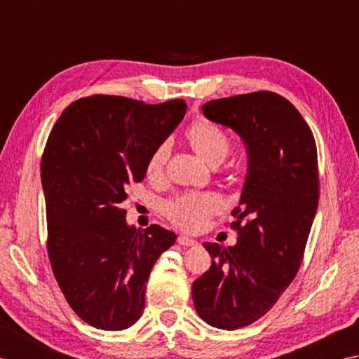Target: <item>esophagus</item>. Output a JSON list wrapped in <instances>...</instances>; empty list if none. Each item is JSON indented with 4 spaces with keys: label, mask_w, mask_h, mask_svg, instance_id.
Instances as JSON below:
<instances>
[{
    "label": "esophagus",
    "mask_w": 359,
    "mask_h": 359,
    "mask_svg": "<svg viewBox=\"0 0 359 359\" xmlns=\"http://www.w3.org/2000/svg\"><path fill=\"white\" fill-rule=\"evenodd\" d=\"M177 241H178V245H182V246H195L196 245V240L190 238L187 236H180L177 238Z\"/></svg>",
    "instance_id": "1"
}]
</instances>
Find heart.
Returning <instances> with one entry per match:
<instances>
[{
    "label": "heart",
    "instance_id": "1",
    "mask_svg": "<svg viewBox=\"0 0 359 359\" xmlns=\"http://www.w3.org/2000/svg\"><path fill=\"white\" fill-rule=\"evenodd\" d=\"M189 139L192 147L209 164L223 161L229 153L231 141L214 122L203 121L189 130ZM169 144L163 142L151 153L147 164L150 175H159L164 169ZM222 208V200L209 192H189L177 195L164 204V214L169 220L186 231H200L208 224L209 218Z\"/></svg>",
    "mask_w": 359,
    "mask_h": 359
}]
</instances>
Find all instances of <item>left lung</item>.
<instances>
[{
	"label": "left lung",
	"mask_w": 359,
	"mask_h": 359,
	"mask_svg": "<svg viewBox=\"0 0 359 359\" xmlns=\"http://www.w3.org/2000/svg\"><path fill=\"white\" fill-rule=\"evenodd\" d=\"M203 114L243 139L248 172L231 212L237 243L203 245L212 265L192 297L209 325L237 330L271 310L299 271L319 203L318 150L302 114L271 91L210 100Z\"/></svg>",
	"instance_id": "obj_1"
}]
</instances>
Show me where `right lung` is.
I'll list each match as a JSON object with an SVG mask.
<instances>
[{"instance_id":"1","label":"right lung","mask_w":359,"mask_h":359,"mask_svg":"<svg viewBox=\"0 0 359 359\" xmlns=\"http://www.w3.org/2000/svg\"><path fill=\"white\" fill-rule=\"evenodd\" d=\"M186 109L181 99L147 105L96 94L72 102L48 137L41 184L50 266L71 309L100 330H123L142 316L151 268L177 240L159 224L128 226L122 203Z\"/></svg>"}]
</instances>
